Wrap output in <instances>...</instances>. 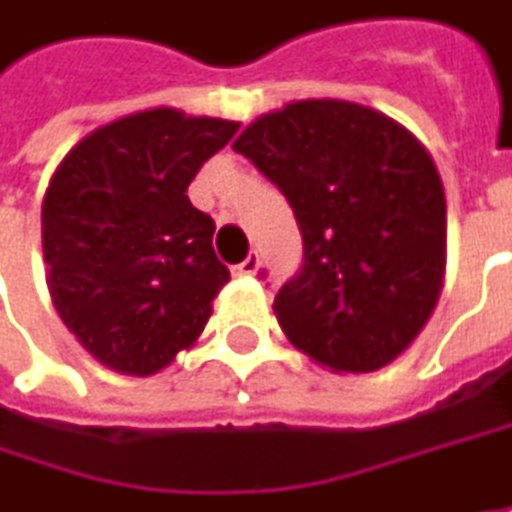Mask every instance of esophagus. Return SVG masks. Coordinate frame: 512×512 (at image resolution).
Returning <instances> with one entry per match:
<instances>
[{"label": "esophagus", "mask_w": 512, "mask_h": 512, "mask_svg": "<svg viewBox=\"0 0 512 512\" xmlns=\"http://www.w3.org/2000/svg\"><path fill=\"white\" fill-rule=\"evenodd\" d=\"M257 266H260V255H257V252H249V257H246L243 263L231 266V272H234V275H255Z\"/></svg>", "instance_id": "obj_1"}]
</instances>
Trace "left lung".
I'll use <instances>...</instances> for the list:
<instances>
[{"label": "left lung", "mask_w": 512, "mask_h": 512, "mask_svg": "<svg viewBox=\"0 0 512 512\" xmlns=\"http://www.w3.org/2000/svg\"><path fill=\"white\" fill-rule=\"evenodd\" d=\"M234 152L284 193L302 266L275 293L290 343L334 372H375L434 313L445 272V193L422 143L390 117L307 99L255 119Z\"/></svg>", "instance_id": "obj_1"}]
</instances>
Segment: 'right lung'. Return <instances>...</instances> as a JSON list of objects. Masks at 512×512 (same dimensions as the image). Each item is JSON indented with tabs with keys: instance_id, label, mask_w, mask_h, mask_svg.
<instances>
[{
	"instance_id": "1",
	"label": "right lung",
	"mask_w": 512,
	"mask_h": 512,
	"mask_svg": "<svg viewBox=\"0 0 512 512\" xmlns=\"http://www.w3.org/2000/svg\"><path fill=\"white\" fill-rule=\"evenodd\" d=\"M240 122L155 108L87 134L43 199V255L64 325L105 366L155 375L205 331L231 281L187 187Z\"/></svg>"
}]
</instances>
